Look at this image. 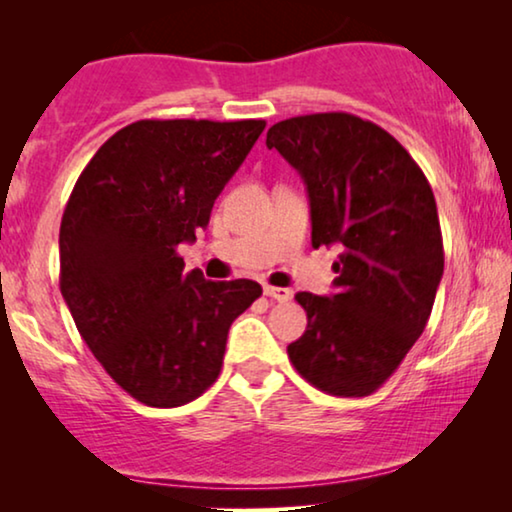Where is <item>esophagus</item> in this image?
<instances>
[{"label":"esophagus","mask_w":512,"mask_h":512,"mask_svg":"<svg viewBox=\"0 0 512 512\" xmlns=\"http://www.w3.org/2000/svg\"><path fill=\"white\" fill-rule=\"evenodd\" d=\"M263 293L272 300H277V303H286V300H291V291L289 289H282V286H270L265 284L263 286Z\"/></svg>","instance_id":"34e87169"}]
</instances>
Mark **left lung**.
<instances>
[{
    "instance_id": "8db88e82",
    "label": "left lung",
    "mask_w": 512,
    "mask_h": 512,
    "mask_svg": "<svg viewBox=\"0 0 512 512\" xmlns=\"http://www.w3.org/2000/svg\"><path fill=\"white\" fill-rule=\"evenodd\" d=\"M265 144L305 181L312 247H342L333 296L296 293L307 331L289 359L326 394H373L422 335L443 277L429 181L387 130L345 111L286 118Z\"/></svg>"
}]
</instances>
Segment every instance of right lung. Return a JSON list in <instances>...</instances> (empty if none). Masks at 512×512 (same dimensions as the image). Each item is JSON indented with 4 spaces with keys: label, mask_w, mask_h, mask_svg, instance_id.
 I'll use <instances>...</instances> for the list:
<instances>
[{
    "label": "right lung",
    "mask_w": 512,
    "mask_h": 512,
    "mask_svg": "<svg viewBox=\"0 0 512 512\" xmlns=\"http://www.w3.org/2000/svg\"><path fill=\"white\" fill-rule=\"evenodd\" d=\"M265 121H137L81 172L60 223V291L95 359L151 408H177L221 373L228 328L254 300L251 279L184 272L179 244L205 228L214 200Z\"/></svg>",
    "instance_id": "add662e5"
}]
</instances>
